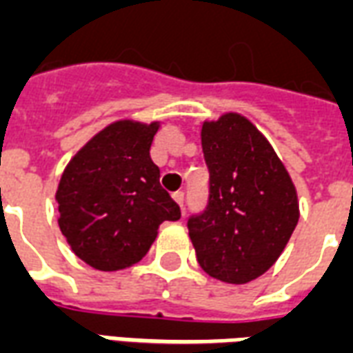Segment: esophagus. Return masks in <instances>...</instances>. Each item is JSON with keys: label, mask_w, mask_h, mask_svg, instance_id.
Returning a JSON list of instances; mask_svg holds the SVG:
<instances>
[{"label": "esophagus", "mask_w": 353, "mask_h": 353, "mask_svg": "<svg viewBox=\"0 0 353 353\" xmlns=\"http://www.w3.org/2000/svg\"><path fill=\"white\" fill-rule=\"evenodd\" d=\"M173 199H174V201H176V205H179L180 208L184 206V193H182V192H174L173 193Z\"/></svg>", "instance_id": "obj_1"}]
</instances>
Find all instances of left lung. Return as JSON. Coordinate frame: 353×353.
Returning <instances> with one entry per match:
<instances>
[{
	"mask_svg": "<svg viewBox=\"0 0 353 353\" xmlns=\"http://www.w3.org/2000/svg\"><path fill=\"white\" fill-rule=\"evenodd\" d=\"M201 145L210 171L205 214L188 230L206 274L245 285L274 266L299 219L298 192L285 163L248 117L205 121Z\"/></svg>",
	"mask_w": 353,
	"mask_h": 353,
	"instance_id": "left-lung-1",
	"label": "left lung"
}]
</instances>
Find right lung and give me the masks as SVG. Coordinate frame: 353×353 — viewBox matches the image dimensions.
Returning <instances> with one entry per match:
<instances>
[{"label":"right lung","mask_w":353,"mask_h":353,"mask_svg":"<svg viewBox=\"0 0 353 353\" xmlns=\"http://www.w3.org/2000/svg\"><path fill=\"white\" fill-rule=\"evenodd\" d=\"M160 121L121 119L79 148L61 174L57 221L74 255L100 272H119L147 255L163 221L180 208L160 186L150 145Z\"/></svg>","instance_id":"right-lung-1"}]
</instances>
